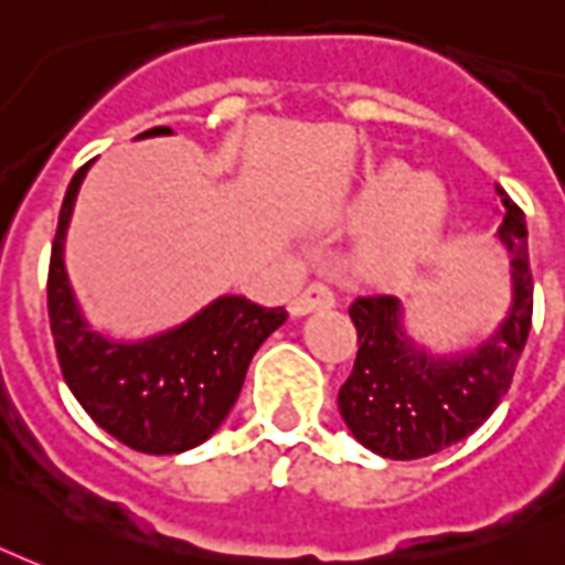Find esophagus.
<instances>
[{"label":"esophagus","mask_w":565,"mask_h":565,"mask_svg":"<svg viewBox=\"0 0 565 565\" xmlns=\"http://www.w3.org/2000/svg\"><path fill=\"white\" fill-rule=\"evenodd\" d=\"M335 305V294H332V287L323 281H311L305 287L302 294L294 296V302H290V311L296 317L311 315V311H320V308H332Z\"/></svg>","instance_id":"1"}]
</instances>
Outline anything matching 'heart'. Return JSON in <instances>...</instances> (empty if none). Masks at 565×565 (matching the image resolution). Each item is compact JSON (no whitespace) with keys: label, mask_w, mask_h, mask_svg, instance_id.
Here are the masks:
<instances>
[{"label":"heart","mask_w":565,"mask_h":565,"mask_svg":"<svg viewBox=\"0 0 565 565\" xmlns=\"http://www.w3.org/2000/svg\"><path fill=\"white\" fill-rule=\"evenodd\" d=\"M356 227H377L367 239V263L380 275H404L431 257L449 224V194L440 179L419 177L401 161L367 170L350 203Z\"/></svg>","instance_id":"obj_1"}]
</instances>
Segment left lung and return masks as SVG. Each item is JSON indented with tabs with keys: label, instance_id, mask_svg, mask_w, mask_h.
<instances>
[{
	"label": "left lung",
	"instance_id": "left-lung-1",
	"mask_svg": "<svg viewBox=\"0 0 565 565\" xmlns=\"http://www.w3.org/2000/svg\"><path fill=\"white\" fill-rule=\"evenodd\" d=\"M497 198L503 203L497 233L512 254V308L473 353L428 356L404 335L392 296H359L350 305L359 350L338 392V411L371 452L392 461L440 452L473 434L512 386L533 323V271L524 212L500 185Z\"/></svg>",
	"mask_w": 565,
	"mask_h": 565
}]
</instances>
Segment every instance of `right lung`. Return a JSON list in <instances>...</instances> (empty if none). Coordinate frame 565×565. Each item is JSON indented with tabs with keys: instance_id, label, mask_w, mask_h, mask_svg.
Returning <instances> with one entry per match:
<instances>
[{
	"instance_id": "right-lung-1",
	"label": "right lung",
	"mask_w": 565,
	"mask_h": 565,
	"mask_svg": "<svg viewBox=\"0 0 565 565\" xmlns=\"http://www.w3.org/2000/svg\"><path fill=\"white\" fill-rule=\"evenodd\" d=\"M154 134L170 128H149L140 137ZM89 164L71 179L50 250L47 311L62 377L83 411L119 443L146 455L185 452L224 422L257 347L287 320V311L221 296L179 329L137 344L92 332L62 263L65 227Z\"/></svg>"
}]
</instances>
